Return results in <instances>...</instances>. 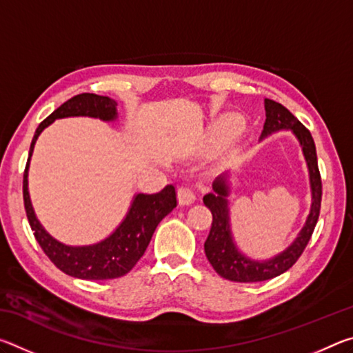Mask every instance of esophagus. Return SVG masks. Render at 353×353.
Wrapping results in <instances>:
<instances>
[{"mask_svg": "<svg viewBox=\"0 0 353 353\" xmlns=\"http://www.w3.org/2000/svg\"><path fill=\"white\" fill-rule=\"evenodd\" d=\"M177 199L181 205H191L196 201V194L191 188L181 187L177 190Z\"/></svg>", "mask_w": 353, "mask_h": 353, "instance_id": "obj_1", "label": "esophagus"}]
</instances>
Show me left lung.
Here are the masks:
<instances>
[{
	"label": "left lung",
	"mask_w": 353,
	"mask_h": 353,
	"mask_svg": "<svg viewBox=\"0 0 353 353\" xmlns=\"http://www.w3.org/2000/svg\"><path fill=\"white\" fill-rule=\"evenodd\" d=\"M266 121L263 126L261 139L266 135L282 129H291L302 146L303 157L308 166L310 172V187H312V208L307 218L305 225L299 232V235L291 246L286 248L283 252L272 256L270 260L256 261L250 260L238 250L230 232V219H229V182H227V172L221 174L213 182L214 193H208L204 196V204L212 212V229L204 243V250L208 261L221 277L232 282L250 283V282H265L280 276L294 265L305 250L310 238L318 223L321 199H322V182L318 168V157H316V146L310 130L292 115V113L276 103L272 99H265Z\"/></svg>",
	"instance_id": "obj_1"
}]
</instances>
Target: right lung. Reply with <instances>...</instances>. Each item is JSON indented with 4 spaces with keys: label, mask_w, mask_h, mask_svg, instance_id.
Masks as SVG:
<instances>
[{
    "label": "right lung",
    "mask_w": 353,
    "mask_h": 353,
    "mask_svg": "<svg viewBox=\"0 0 353 353\" xmlns=\"http://www.w3.org/2000/svg\"><path fill=\"white\" fill-rule=\"evenodd\" d=\"M117 105L115 101L109 97H99L94 93L76 94L67 103H63L39 124L31 143V149H29L25 174H23L25 210L35 240L43 249L48 259L54 263L59 270L71 277L82 280H109L128 274L145 254L155 227L177 205L176 188L172 185H166L162 191L155 194L139 193L130 204L126 218L117 227V230L105 240L90 244V246L62 244L48 234L39 223L31 204V198H29L28 170L34 145L41 130L50 126L54 119L68 117H92L103 119V121H115L118 118Z\"/></svg>",
    "instance_id": "1"
}]
</instances>
